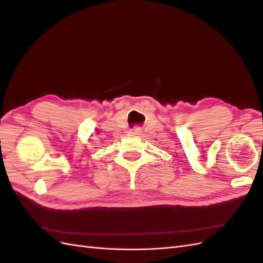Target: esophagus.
<instances>
[{
  "mask_svg": "<svg viewBox=\"0 0 263 263\" xmlns=\"http://www.w3.org/2000/svg\"><path fill=\"white\" fill-rule=\"evenodd\" d=\"M129 134L132 135V136H138V135L141 134V129L139 128V127H135V128L130 129Z\"/></svg>",
  "mask_w": 263,
  "mask_h": 263,
  "instance_id": "1",
  "label": "esophagus"
}]
</instances>
